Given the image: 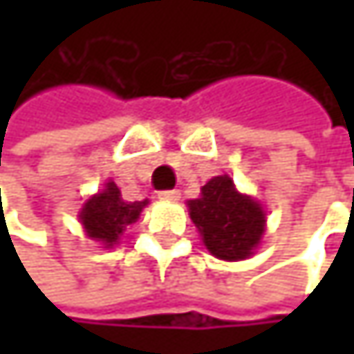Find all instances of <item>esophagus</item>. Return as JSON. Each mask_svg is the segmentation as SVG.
Wrapping results in <instances>:
<instances>
[{"mask_svg":"<svg viewBox=\"0 0 354 354\" xmlns=\"http://www.w3.org/2000/svg\"><path fill=\"white\" fill-rule=\"evenodd\" d=\"M158 196H160L162 201H178V198H180V190H162Z\"/></svg>","mask_w":354,"mask_h":354,"instance_id":"esophagus-1","label":"esophagus"}]
</instances>
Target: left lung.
<instances>
[{
    "mask_svg": "<svg viewBox=\"0 0 354 354\" xmlns=\"http://www.w3.org/2000/svg\"><path fill=\"white\" fill-rule=\"evenodd\" d=\"M188 213L205 248L219 260L250 258L266 230L260 203L242 194L227 174L211 178L201 196L188 201Z\"/></svg>",
    "mask_w": 354,
    "mask_h": 354,
    "instance_id": "8db88e82",
    "label": "left lung"
}]
</instances>
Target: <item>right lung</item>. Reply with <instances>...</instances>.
I'll return each mask as SVG.
<instances>
[{"instance_id":"1","label":"right lung","mask_w":354,"mask_h":354,"mask_svg":"<svg viewBox=\"0 0 354 354\" xmlns=\"http://www.w3.org/2000/svg\"><path fill=\"white\" fill-rule=\"evenodd\" d=\"M149 201H124L118 186L108 180L104 190L90 196L80 211V221L88 234V238L102 242L104 248H112L124 230L135 223Z\"/></svg>"}]
</instances>
